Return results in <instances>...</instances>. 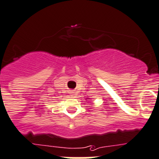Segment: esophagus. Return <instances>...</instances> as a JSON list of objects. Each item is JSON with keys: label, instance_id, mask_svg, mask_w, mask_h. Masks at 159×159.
<instances>
[{"label": "esophagus", "instance_id": "1", "mask_svg": "<svg viewBox=\"0 0 159 159\" xmlns=\"http://www.w3.org/2000/svg\"><path fill=\"white\" fill-rule=\"evenodd\" d=\"M71 93H74V92H73V91H72V92H71Z\"/></svg>", "mask_w": 159, "mask_h": 159}]
</instances>
